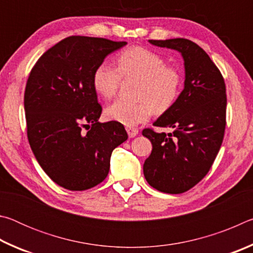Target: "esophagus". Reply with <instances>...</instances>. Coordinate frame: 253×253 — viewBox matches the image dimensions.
<instances>
[{
	"mask_svg": "<svg viewBox=\"0 0 253 253\" xmlns=\"http://www.w3.org/2000/svg\"><path fill=\"white\" fill-rule=\"evenodd\" d=\"M126 130H127L128 136H129L130 138H132V137H135L136 135H138V129H137V128H134V127H127Z\"/></svg>",
	"mask_w": 253,
	"mask_h": 253,
	"instance_id": "34e87169",
	"label": "esophagus"
}]
</instances>
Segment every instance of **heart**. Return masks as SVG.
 <instances>
[{
    "instance_id": "obj_1",
    "label": "heart",
    "mask_w": 253,
    "mask_h": 253,
    "mask_svg": "<svg viewBox=\"0 0 253 253\" xmlns=\"http://www.w3.org/2000/svg\"><path fill=\"white\" fill-rule=\"evenodd\" d=\"M123 78L138 79L136 98L138 101L115 100L105 109L110 121L125 126L146 122L152 113L163 114L172 108L182 90L183 76L176 67L166 65L165 59L142 46L122 51L117 55V68L102 62L92 76L95 90L109 99L116 95Z\"/></svg>"
}]
</instances>
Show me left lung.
<instances>
[{
    "instance_id": "obj_1",
    "label": "left lung",
    "mask_w": 253,
    "mask_h": 253,
    "mask_svg": "<svg viewBox=\"0 0 253 253\" xmlns=\"http://www.w3.org/2000/svg\"><path fill=\"white\" fill-rule=\"evenodd\" d=\"M149 43L182 54L185 80L174 106L153 124L173 128V132L143 130L153 145L143 166L144 176L156 190L179 194L208 174L220 151L225 129V84L211 58L194 42L177 38Z\"/></svg>"
}]
</instances>
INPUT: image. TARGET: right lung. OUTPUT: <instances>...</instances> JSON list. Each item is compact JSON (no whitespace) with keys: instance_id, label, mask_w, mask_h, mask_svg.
Segmentation results:
<instances>
[{"instance_id":"right-lung-1","label":"right lung","mask_w":253,"mask_h":253,"mask_svg":"<svg viewBox=\"0 0 253 253\" xmlns=\"http://www.w3.org/2000/svg\"><path fill=\"white\" fill-rule=\"evenodd\" d=\"M126 44L68 37L30 72L24 92L30 146L46 175L67 190L84 191L104 181L111 153L128 138L123 124L98 122L102 108L92 84L96 68Z\"/></svg>"}]
</instances>
